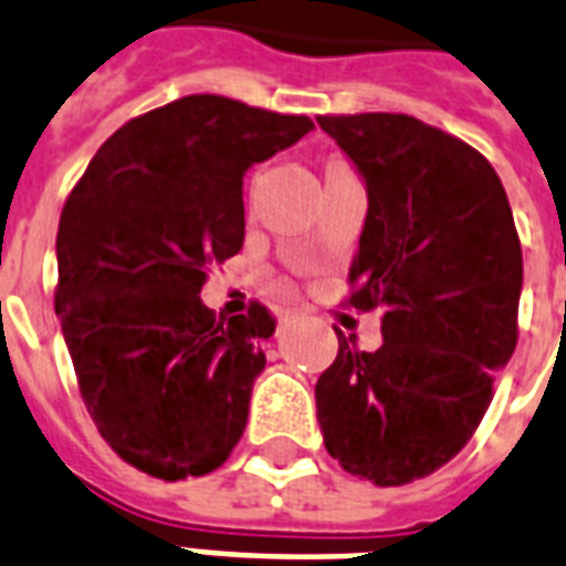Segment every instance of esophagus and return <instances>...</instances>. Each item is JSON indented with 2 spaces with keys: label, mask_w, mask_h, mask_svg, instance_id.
<instances>
[{
  "label": "esophagus",
  "mask_w": 566,
  "mask_h": 566,
  "mask_svg": "<svg viewBox=\"0 0 566 566\" xmlns=\"http://www.w3.org/2000/svg\"><path fill=\"white\" fill-rule=\"evenodd\" d=\"M297 318V310H286V313H280V322H292Z\"/></svg>",
  "instance_id": "esophagus-1"
}]
</instances>
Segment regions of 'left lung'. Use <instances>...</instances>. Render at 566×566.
I'll return each mask as SVG.
<instances>
[{"label":"left lung","mask_w":566,"mask_h":566,"mask_svg":"<svg viewBox=\"0 0 566 566\" xmlns=\"http://www.w3.org/2000/svg\"><path fill=\"white\" fill-rule=\"evenodd\" d=\"M366 179L369 212L345 306L380 310L384 345L339 354L315 384L345 472L401 488L449 463L516 348L523 251L502 179L475 147L410 115H318Z\"/></svg>","instance_id":"1"}]
</instances>
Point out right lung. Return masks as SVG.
<instances>
[{"mask_svg":"<svg viewBox=\"0 0 566 566\" xmlns=\"http://www.w3.org/2000/svg\"><path fill=\"white\" fill-rule=\"evenodd\" d=\"M313 129L218 94L133 117L61 209L55 313L78 392L129 467L179 481L218 470L248 424L262 343L253 301L230 322L200 301L209 265L242 251V179Z\"/></svg>","mask_w":566,"mask_h":566,"instance_id":"add662e5","label":"right lung"}]
</instances>
